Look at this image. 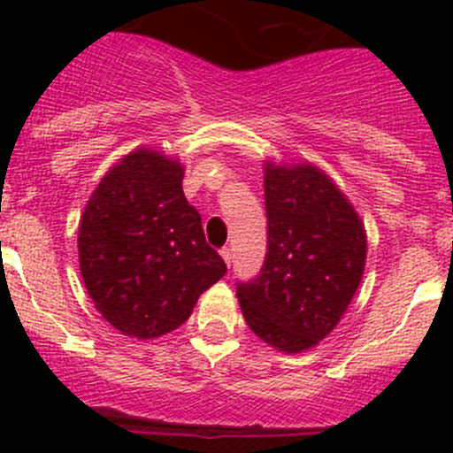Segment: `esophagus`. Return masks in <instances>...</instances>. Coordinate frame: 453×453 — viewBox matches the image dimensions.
I'll use <instances>...</instances> for the list:
<instances>
[{
	"instance_id": "esophagus-1",
	"label": "esophagus",
	"mask_w": 453,
	"mask_h": 453,
	"mask_svg": "<svg viewBox=\"0 0 453 453\" xmlns=\"http://www.w3.org/2000/svg\"><path fill=\"white\" fill-rule=\"evenodd\" d=\"M221 258H223V263H226L227 267H230L232 258H234V254H232L230 248H223V250H221Z\"/></svg>"
}]
</instances>
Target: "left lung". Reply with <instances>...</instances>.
Here are the masks:
<instances>
[{"label":"left lung","mask_w":453,"mask_h":453,"mask_svg":"<svg viewBox=\"0 0 453 453\" xmlns=\"http://www.w3.org/2000/svg\"><path fill=\"white\" fill-rule=\"evenodd\" d=\"M267 258L260 276L236 287L256 337L298 355L340 324L366 267L362 217L313 162L265 159Z\"/></svg>","instance_id":"8db88e82"}]
</instances>
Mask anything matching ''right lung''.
Returning <instances> with one entry per match:
<instances>
[{"label":"right lung","mask_w":453,"mask_h":453,"mask_svg":"<svg viewBox=\"0 0 453 453\" xmlns=\"http://www.w3.org/2000/svg\"><path fill=\"white\" fill-rule=\"evenodd\" d=\"M184 168L175 155L138 146L104 173L81 214L87 294L116 331L140 342L180 328L227 272L184 197Z\"/></svg>","instance_id":"add662e5"}]
</instances>
